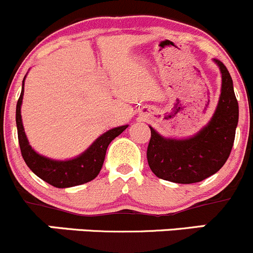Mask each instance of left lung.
Returning a JSON list of instances; mask_svg holds the SVG:
<instances>
[{
    "label": "left lung",
    "mask_w": 253,
    "mask_h": 253,
    "mask_svg": "<svg viewBox=\"0 0 253 253\" xmlns=\"http://www.w3.org/2000/svg\"><path fill=\"white\" fill-rule=\"evenodd\" d=\"M221 74L216 109L206 126L186 139L165 137L152 126L147 162L155 176L174 183H197L216 173L226 162L239 123V104L229 71L214 60Z\"/></svg>",
    "instance_id": "obj_1"
}]
</instances>
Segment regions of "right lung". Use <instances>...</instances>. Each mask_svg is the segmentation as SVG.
Returning a JSON list of instances; mask_svg holds the SVG:
<instances>
[{
  "instance_id": "1",
  "label": "right lung",
  "mask_w": 253,
  "mask_h": 253,
  "mask_svg": "<svg viewBox=\"0 0 253 253\" xmlns=\"http://www.w3.org/2000/svg\"><path fill=\"white\" fill-rule=\"evenodd\" d=\"M24 80H26V76H24ZM24 80L22 84L21 96L17 102L16 123L17 130H18L19 147H21L22 156H23L27 166L39 178L56 188H69V187L80 186V184L87 183L96 178L103 166L108 145L111 144L112 140L121 135L127 126H117L103 132L101 136L97 137L89 145L88 149L84 150L82 154L74 159L54 160L42 156L29 145L26 131H24L23 122H22L21 107L24 94Z\"/></svg>"
}]
</instances>
